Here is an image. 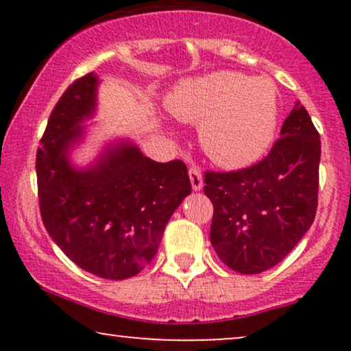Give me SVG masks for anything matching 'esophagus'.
Returning a JSON list of instances; mask_svg holds the SVG:
<instances>
[{"label":"esophagus","instance_id":"obj_1","mask_svg":"<svg viewBox=\"0 0 351 351\" xmlns=\"http://www.w3.org/2000/svg\"><path fill=\"white\" fill-rule=\"evenodd\" d=\"M189 176H190L191 186H193V190H201V189H203V176H201L199 167L191 166L190 171H189Z\"/></svg>","mask_w":351,"mask_h":351}]
</instances>
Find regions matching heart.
<instances>
[{
	"label": "heart",
	"instance_id": "b5f03b06",
	"mask_svg": "<svg viewBox=\"0 0 351 351\" xmlns=\"http://www.w3.org/2000/svg\"><path fill=\"white\" fill-rule=\"evenodd\" d=\"M177 119L201 124L210 160L230 169L251 166L268 152L276 134L278 89L268 78L220 71L182 83L169 100Z\"/></svg>",
	"mask_w": 351,
	"mask_h": 351
}]
</instances>
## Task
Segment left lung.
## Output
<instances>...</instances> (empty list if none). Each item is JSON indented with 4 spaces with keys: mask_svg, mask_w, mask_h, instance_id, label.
<instances>
[{
    "mask_svg": "<svg viewBox=\"0 0 351 351\" xmlns=\"http://www.w3.org/2000/svg\"><path fill=\"white\" fill-rule=\"evenodd\" d=\"M319 158V134L297 102L263 160L204 172V193L214 206L210 243L225 265L257 275L294 249L316 215Z\"/></svg>",
    "mask_w": 351,
    "mask_h": 351,
    "instance_id": "8db88e82",
    "label": "left lung"
}]
</instances>
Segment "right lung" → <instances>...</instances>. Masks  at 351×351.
<instances>
[{
    "label": "right lung",
    "instance_id": "right-lung-1",
    "mask_svg": "<svg viewBox=\"0 0 351 351\" xmlns=\"http://www.w3.org/2000/svg\"><path fill=\"white\" fill-rule=\"evenodd\" d=\"M97 76L73 81L56 104L36 153L43 223L65 256L107 280H126L153 261L171 215L190 195L185 162H156L131 143L108 148L84 171L66 153L93 117Z\"/></svg>",
    "mask_w": 351,
    "mask_h": 351
}]
</instances>
